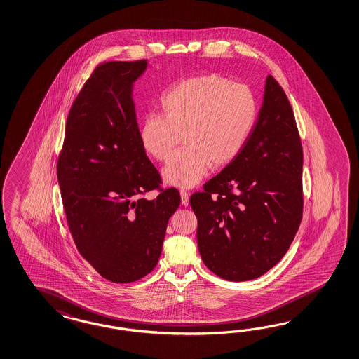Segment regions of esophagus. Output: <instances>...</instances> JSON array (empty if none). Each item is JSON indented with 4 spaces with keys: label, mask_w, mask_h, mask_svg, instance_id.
Here are the masks:
<instances>
[{
    "label": "esophagus",
    "mask_w": 359,
    "mask_h": 359,
    "mask_svg": "<svg viewBox=\"0 0 359 359\" xmlns=\"http://www.w3.org/2000/svg\"><path fill=\"white\" fill-rule=\"evenodd\" d=\"M180 196H182V204L184 205V206H188L189 204V194L184 189H182L180 191Z\"/></svg>",
    "instance_id": "1"
}]
</instances>
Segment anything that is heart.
Segmentation results:
<instances>
[{"instance_id":"b5f03b06","label":"heart","mask_w":359,"mask_h":359,"mask_svg":"<svg viewBox=\"0 0 359 359\" xmlns=\"http://www.w3.org/2000/svg\"><path fill=\"white\" fill-rule=\"evenodd\" d=\"M161 104L165 115H147L140 140L147 154L165 162L184 135L187 147L162 171L168 184L183 188L197 184L210 165L223 168L233 162L257 118L252 91L215 73L180 81Z\"/></svg>"}]
</instances>
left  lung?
Wrapping results in <instances>:
<instances>
[{"label": "left lung", "instance_id": "8db88e82", "mask_svg": "<svg viewBox=\"0 0 359 359\" xmlns=\"http://www.w3.org/2000/svg\"><path fill=\"white\" fill-rule=\"evenodd\" d=\"M303 149L290 102L266 78L241 154L191 196L205 265L227 281L255 280L287 252L303 215Z\"/></svg>", "mask_w": 359, "mask_h": 359}]
</instances>
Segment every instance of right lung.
<instances>
[{"label":"right lung","mask_w":359,"mask_h":359,"mask_svg":"<svg viewBox=\"0 0 359 359\" xmlns=\"http://www.w3.org/2000/svg\"><path fill=\"white\" fill-rule=\"evenodd\" d=\"M147 60L99 64L69 111L57 180L78 252L106 280L128 283L153 271L180 205L140 140L133 82ZM156 189L149 201L145 194Z\"/></svg>","instance_id":"right-lung-1"}]
</instances>
